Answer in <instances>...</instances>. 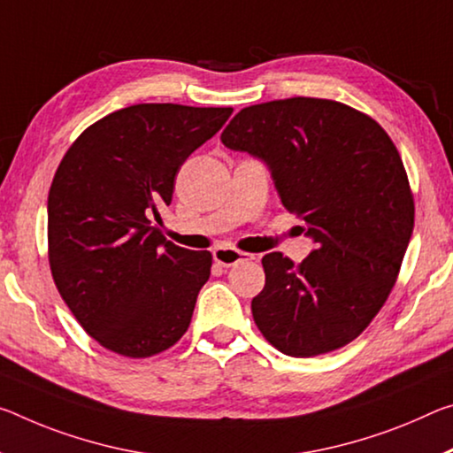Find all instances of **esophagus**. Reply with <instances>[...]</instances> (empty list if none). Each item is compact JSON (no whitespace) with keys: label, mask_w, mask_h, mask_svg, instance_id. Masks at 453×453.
Listing matches in <instances>:
<instances>
[{"label":"esophagus","mask_w":453,"mask_h":453,"mask_svg":"<svg viewBox=\"0 0 453 453\" xmlns=\"http://www.w3.org/2000/svg\"><path fill=\"white\" fill-rule=\"evenodd\" d=\"M256 260V256L246 254V252H238V250L232 248H219L213 252V262L224 265V268H232V265L240 264V262H250Z\"/></svg>","instance_id":"1"}]
</instances>
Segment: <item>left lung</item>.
Wrapping results in <instances>:
<instances>
[{"instance_id":"8db88e82","label":"left lung","mask_w":453,"mask_h":453,"mask_svg":"<svg viewBox=\"0 0 453 453\" xmlns=\"http://www.w3.org/2000/svg\"><path fill=\"white\" fill-rule=\"evenodd\" d=\"M221 142L268 167L317 243L298 265L280 252L262 257L265 284L252 300L260 333L290 357L349 344L381 311L413 232L397 147L367 114L304 96L242 109Z\"/></svg>"}]
</instances>
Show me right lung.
<instances>
[{"instance_id":"right-lung-1","label":"right lung","mask_w":453,"mask_h":453,"mask_svg":"<svg viewBox=\"0 0 453 453\" xmlns=\"http://www.w3.org/2000/svg\"><path fill=\"white\" fill-rule=\"evenodd\" d=\"M234 109L133 104L100 119L64 155L48 196L50 268L92 339L142 358L189 328L211 254L167 242L153 226L185 159Z\"/></svg>"}]
</instances>
